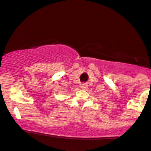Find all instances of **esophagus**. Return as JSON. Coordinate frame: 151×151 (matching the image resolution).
Returning a JSON list of instances; mask_svg holds the SVG:
<instances>
[{
	"mask_svg": "<svg viewBox=\"0 0 151 151\" xmlns=\"http://www.w3.org/2000/svg\"><path fill=\"white\" fill-rule=\"evenodd\" d=\"M87 84H81V86H80V87L81 88V89H86V88H87Z\"/></svg>",
	"mask_w": 151,
	"mask_h": 151,
	"instance_id": "34e87169",
	"label": "esophagus"
}]
</instances>
